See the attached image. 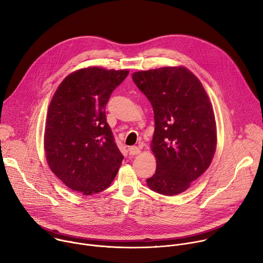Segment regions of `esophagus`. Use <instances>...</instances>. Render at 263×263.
Masks as SVG:
<instances>
[{
  "mask_svg": "<svg viewBox=\"0 0 263 263\" xmlns=\"http://www.w3.org/2000/svg\"><path fill=\"white\" fill-rule=\"evenodd\" d=\"M140 153V149L138 147H130L129 148V154L130 155H137Z\"/></svg>",
  "mask_w": 263,
  "mask_h": 263,
  "instance_id": "1",
  "label": "esophagus"
}]
</instances>
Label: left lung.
Returning <instances> with one entry per match:
<instances>
[{"instance_id": "8db88e82", "label": "left lung", "mask_w": 263, "mask_h": 263, "mask_svg": "<svg viewBox=\"0 0 263 263\" xmlns=\"http://www.w3.org/2000/svg\"><path fill=\"white\" fill-rule=\"evenodd\" d=\"M152 105L151 142L155 174L147 179L156 193L173 196L209 168L216 150L214 111L200 81L184 67H162L132 74Z\"/></svg>"}]
</instances>
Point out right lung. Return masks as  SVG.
Here are the masks:
<instances>
[{"label":"right lung","instance_id":"add662e5","mask_svg":"<svg viewBox=\"0 0 263 263\" xmlns=\"http://www.w3.org/2000/svg\"><path fill=\"white\" fill-rule=\"evenodd\" d=\"M128 70L80 69L58 87L47 113L44 148L51 171L71 190L92 195L107 189L124 159L105 108Z\"/></svg>","mask_w":263,"mask_h":263}]
</instances>
